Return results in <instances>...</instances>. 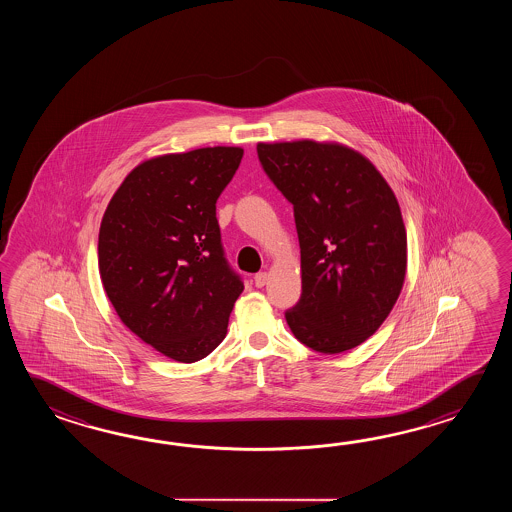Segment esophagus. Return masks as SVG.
<instances>
[{"label":"esophagus","instance_id":"obj_1","mask_svg":"<svg viewBox=\"0 0 512 512\" xmlns=\"http://www.w3.org/2000/svg\"><path fill=\"white\" fill-rule=\"evenodd\" d=\"M267 278H269L267 272H258V274L254 276V285H256V287H263V285L267 283Z\"/></svg>","mask_w":512,"mask_h":512}]
</instances>
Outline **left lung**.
I'll return each instance as SVG.
<instances>
[{"label": "left lung", "instance_id": "left-lung-1", "mask_svg": "<svg viewBox=\"0 0 512 512\" xmlns=\"http://www.w3.org/2000/svg\"><path fill=\"white\" fill-rule=\"evenodd\" d=\"M258 159L293 205L302 296L285 311L294 337L342 353L390 315L406 274V229L395 194L359 152L331 142L258 144Z\"/></svg>", "mask_w": 512, "mask_h": 512}]
</instances>
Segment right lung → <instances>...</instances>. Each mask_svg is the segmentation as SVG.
<instances>
[{
	"mask_svg": "<svg viewBox=\"0 0 512 512\" xmlns=\"http://www.w3.org/2000/svg\"><path fill=\"white\" fill-rule=\"evenodd\" d=\"M241 148L161 155L133 168L98 232L104 291L124 326L177 362L205 359L243 291L225 258L216 201Z\"/></svg>",
	"mask_w": 512,
	"mask_h": 512,
	"instance_id": "add662e5",
	"label": "right lung"
}]
</instances>
